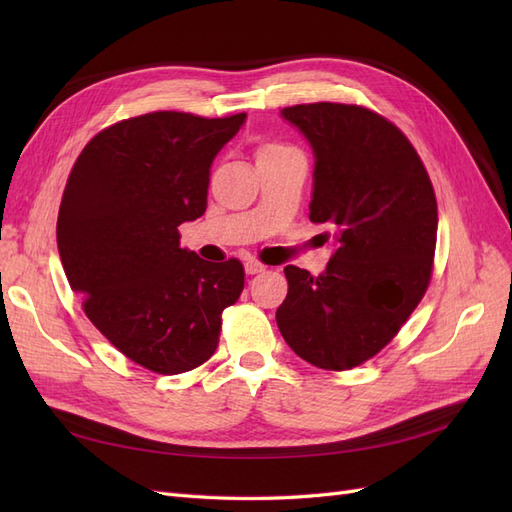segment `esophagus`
Wrapping results in <instances>:
<instances>
[{
  "instance_id": "obj_1",
  "label": "esophagus",
  "mask_w": 512,
  "mask_h": 512,
  "mask_svg": "<svg viewBox=\"0 0 512 512\" xmlns=\"http://www.w3.org/2000/svg\"><path fill=\"white\" fill-rule=\"evenodd\" d=\"M265 269H267V267L262 265V262L254 260V258L245 260V273H247V275H256V273H262V271H265Z\"/></svg>"
}]
</instances>
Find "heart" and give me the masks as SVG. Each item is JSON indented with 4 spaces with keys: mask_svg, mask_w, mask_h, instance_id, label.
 I'll list each match as a JSON object with an SVG mask.
<instances>
[{
    "mask_svg": "<svg viewBox=\"0 0 512 512\" xmlns=\"http://www.w3.org/2000/svg\"><path fill=\"white\" fill-rule=\"evenodd\" d=\"M282 151H288V147L277 145V143H267L258 149V156H269V153H282Z\"/></svg>",
    "mask_w": 512,
    "mask_h": 512,
    "instance_id": "obj_1",
    "label": "heart"
}]
</instances>
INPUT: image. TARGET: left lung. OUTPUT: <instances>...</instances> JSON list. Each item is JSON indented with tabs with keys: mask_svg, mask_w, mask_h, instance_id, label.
Masks as SVG:
<instances>
[{
	"mask_svg": "<svg viewBox=\"0 0 512 512\" xmlns=\"http://www.w3.org/2000/svg\"><path fill=\"white\" fill-rule=\"evenodd\" d=\"M314 151L309 220L333 228L320 275L288 265L275 320L286 344L320 369L365 363L397 335L431 280L438 205L408 138L356 104L282 108ZM329 241V232H324Z\"/></svg>",
	"mask_w": 512,
	"mask_h": 512,
	"instance_id": "1",
	"label": "left lung"
}]
</instances>
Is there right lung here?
<instances>
[{
    "mask_svg": "<svg viewBox=\"0 0 512 512\" xmlns=\"http://www.w3.org/2000/svg\"><path fill=\"white\" fill-rule=\"evenodd\" d=\"M245 117L119 121L91 138L68 177L57 247L70 288L108 342L156 374L203 365L243 290L239 260L198 258L177 228L205 213L211 164Z\"/></svg>",
    "mask_w": 512,
    "mask_h": 512,
    "instance_id": "1",
    "label": "right lung"
}]
</instances>
